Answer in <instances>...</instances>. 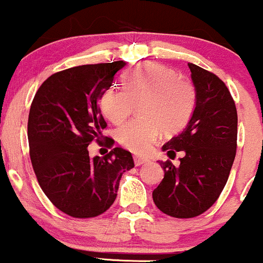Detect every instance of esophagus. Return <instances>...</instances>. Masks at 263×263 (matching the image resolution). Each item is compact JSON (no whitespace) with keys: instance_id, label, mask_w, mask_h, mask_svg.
Listing matches in <instances>:
<instances>
[{"instance_id":"1","label":"esophagus","mask_w":263,"mask_h":263,"mask_svg":"<svg viewBox=\"0 0 263 263\" xmlns=\"http://www.w3.org/2000/svg\"><path fill=\"white\" fill-rule=\"evenodd\" d=\"M134 162H135V164H136V166H141V164L148 162V158L141 157V156L135 155V156H134Z\"/></svg>"}]
</instances>
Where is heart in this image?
<instances>
[{
    "label": "heart",
    "instance_id": "1",
    "mask_svg": "<svg viewBox=\"0 0 263 263\" xmlns=\"http://www.w3.org/2000/svg\"><path fill=\"white\" fill-rule=\"evenodd\" d=\"M138 105V118L121 126L120 145L135 154L147 152L161 132L175 134L191 118L196 88L190 80L162 63L148 62L123 77V89L107 88L100 97L103 116L115 125L122 123Z\"/></svg>",
    "mask_w": 263,
    "mask_h": 263
}]
</instances>
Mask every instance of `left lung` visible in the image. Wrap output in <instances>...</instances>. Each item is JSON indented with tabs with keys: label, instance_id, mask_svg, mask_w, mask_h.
Here are the masks:
<instances>
[{
	"label": "left lung",
	"instance_id": "obj_1",
	"mask_svg": "<svg viewBox=\"0 0 263 263\" xmlns=\"http://www.w3.org/2000/svg\"><path fill=\"white\" fill-rule=\"evenodd\" d=\"M196 88V107L189 125L162 149L184 151L180 166L161 162L164 177L152 192L160 211L176 218L206 212L229 180L237 148V109L229 88L212 72L189 63Z\"/></svg>",
	"mask_w": 263,
	"mask_h": 263
}]
</instances>
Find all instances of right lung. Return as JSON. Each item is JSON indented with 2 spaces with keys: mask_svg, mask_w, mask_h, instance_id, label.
I'll return each instance as SVG.
<instances>
[{
  "mask_svg": "<svg viewBox=\"0 0 263 263\" xmlns=\"http://www.w3.org/2000/svg\"><path fill=\"white\" fill-rule=\"evenodd\" d=\"M126 63L83 65L56 72L34 95L28 115L30 157L37 181L60 211L74 218L102 215L117 196L123 172L135 167L132 155L114 147L89 157L92 141L101 142L107 123L101 115V95Z\"/></svg>",
  "mask_w": 263,
  "mask_h": 263,
  "instance_id": "right-lung-1",
  "label": "right lung"
}]
</instances>
